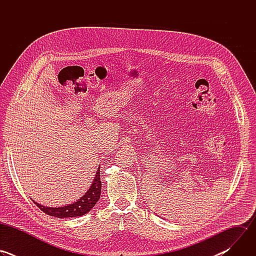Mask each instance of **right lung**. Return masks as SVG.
<instances>
[{
	"label": "right lung",
	"instance_id": "obj_1",
	"mask_svg": "<svg viewBox=\"0 0 256 256\" xmlns=\"http://www.w3.org/2000/svg\"><path fill=\"white\" fill-rule=\"evenodd\" d=\"M100 168H98L94 180L88 192L77 202L72 204L60 206V208H50L40 204L36 202L34 204L38 206L46 214L56 216V218H70V216H79L87 214L93 208L98 200L100 198L101 194V180H100Z\"/></svg>",
	"mask_w": 256,
	"mask_h": 256
}]
</instances>
